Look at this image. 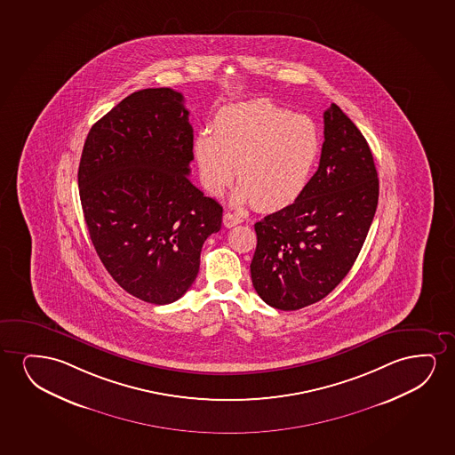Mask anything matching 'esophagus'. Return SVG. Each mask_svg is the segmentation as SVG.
I'll return each mask as SVG.
<instances>
[{
  "mask_svg": "<svg viewBox=\"0 0 455 455\" xmlns=\"http://www.w3.org/2000/svg\"><path fill=\"white\" fill-rule=\"evenodd\" d=\"M243 219L239 218L235 212H227L224 214V225L227 228H231L235 225L241 224Z\"/></svg>",
  "mask_w": 455,
  "mask_h": 455,
  "instance_id": "1",
  "label": "esophagus"
}]
</instances>
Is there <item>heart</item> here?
Wrapping results in <instances>:
<instances>
[{
    "label": "heart",
    "mask_w": 455,
    "mask_h": 455,
    "mask_svg": "<svg viewBox=\"0 0 455 455\" xmlns=\"http://www.w3.org/2000/svg\"><path fill=\"white\" fill-rule=\"evenodd\" d=\"M317 125L267 100L225 107L212 119V132L194 140L200 180L212 196L235 177L241 181L236 202L259 210H278L305 191L320 154Z\"/></svg>",
    "instance_id": "b5f03b06"
}]
</instances>
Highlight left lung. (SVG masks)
Masks as SVG:
<instances>
[{"label": "left lung", "instance_id": "obj_1", "mask_svg": "<svg viewBox=\"0 0 455 455\" xmlns=\"http://www.w3.org/2000/svg\"><path fill=\"white\" fill-rule=\"evenodd\" d=\"M323 119L317 172L293 204L255 224L251 283L281 311L314 305L336 289L353 267L378 206L379 180L367 140L336 104Z\"/></svg>", "mask_w": 455, "mask_h": 455}]
</instances>
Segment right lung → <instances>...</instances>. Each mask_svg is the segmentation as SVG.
<instances>
[{
	"mask_svg": "<svg viewBox=\"0 0 455 455\" xmlns=\"http://www.w3.org/2000/svg\"><path fill=\"white\" fill-rule=\"evenodd\" d=\"M183 94L146 88L88 132L77 172L82 212L100 261L137 299L168 305L199 274L222 206L188 179L193 127Z\"/></svg>",
	"mask_w": 455,
	"mask_h": 455,
	"instance_id": "add662e5",
	"label": "right lung"
}]
</instances>
